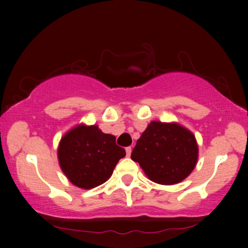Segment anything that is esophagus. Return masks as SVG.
<instances>
[{
    "instance_id": "1",
    "label": "esophagus",
    "mask_w": 248,
    "mask_h": 248,
    "mask_svg": "<svg viewBox=\"0 0 248 248\" xmlns=\"http://www.w3.org/2000/svg\"><path fill=\"white\" fill-rule=\"evenodd\" d=\"M131 152H132V148H131V147H127V148H126V155H127V157H130Z\"/></svg>"
}]
</instances>
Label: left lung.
I'll return each instance as SVG.
<instances>
[{"instance_id": "1", "label": "left lung", "mask_w": 248, "mask_h": 248, "mask_svg": "<svg viewBox=\"0 0 248 248\" xmlns=\"http://www.w3.org/2000/svg\"><path fill=\"white\" fill-rule=\"evenodd\" d=\"M198 144L188 130L175 123L151 122L137 141L131 159L152 182L172 185L191 174L198 161Z\"/></svg>"}]
</instances>
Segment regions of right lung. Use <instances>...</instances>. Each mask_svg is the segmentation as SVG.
Returning <instances> with one entry per match:
<instances>
[{
    "label": "right lung",
    "mask_w": 248,
    "mask_h": 248,
    "mask_svg": "<svg viewBox=\"0 0 248 248\" xmlns=\"http://www.w3.org/2000/svg\"><path fill=\"white\" fill-rule=\"evenodd\" d=\"M125 155L116 138L103 133L96 125L72 128L62 138L57 151L64 174L73 185L84 189L106 182Z\"/></svg>",
    "instance_id": "add662e5"
}]
</instances>
